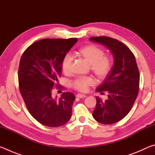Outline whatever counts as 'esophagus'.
<instances>
[{
	"mask_svg": "<svg viewBox=\"0 0 155 155\" xmlns=\"http://www.w3.org/2000/svg\"><path fill=\"white\" fill-rule=\"evenodd\" d=\"M77 97H78V98H85V97H86V96L85 95V94H78L77 95Z\"/></svg>",
	"mask_w": 155,
	"mask_h": 155,
	"instance_id": "obj_1",
	"label": "esophagus"
}]
</instances>
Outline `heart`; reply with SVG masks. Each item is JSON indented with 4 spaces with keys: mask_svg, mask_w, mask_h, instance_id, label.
I'll use <instances>...</instances> for the list:
<instances>
[{
    "mask_svg": "<svg viewBox=\"0 0 155 155\" xmlns=\"http://www.w3.org/2000/svg\"><path fill=\"white\" fill-rule=\"evenodd\" d=\"M78 53L90 64L91 69L99 78L107 77L111 70V61L108 57L104 56V52L100 47L95 45H88L81 48ZM73 58L71 54H68L63 59L61 68L65 74H69L71 71ZM95 81L88 77H80L74 81L72 85L76 90L80 91H87L90 86L94 85Z\"/></svg>",
    "mask_w": 155,
    "mask_h": 155,
    "instance_id": "obj_1",
    "label": "heart"
}]
</instances>
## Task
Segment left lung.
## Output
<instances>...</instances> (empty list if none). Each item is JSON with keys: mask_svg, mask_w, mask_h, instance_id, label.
Listing matches in <instances>:
<instances>
[{"mask_svg": "<svg viewBox=\"0 0 155 155\" xmlns=\"http://www.w3.org/2000/svg\"><path fill=\"white\" fill-rule=\"evenodd\" d=\"M90 40L107 47L111 52L114 64L96 91L108 92L103 101L96 96L92 115L97 122L111 124L119 122L132 109L139 92L140 72L134 54L121 41L109 37H92Z\"/></svg>", "mask_w": 155, "mask_h": 155, "instance_id": "1", "label": "left lung"}]
</instances>
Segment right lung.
Instances as JSON below:
<instances>
[{
    "label": "right lung",
    "mask_w": 155,
    "mask_h": 155,
    "mask_svg": "<svg viewBox=\"0 0 155 155\" xmlns=\"http://www.w3.org/2000/svg\"><path fill=\"white\" fill-rule=\"evenodd\" d=\"M77 38L42 39L23 52L18 69L21 95L28 111L37 121L49 127L67 123L72 114L75 96L64 92L59 98L52 95L54 86L60 88L61 63Z\"/></svg>",
    "instance_id": "right-lung-1"
}]
</instances>
